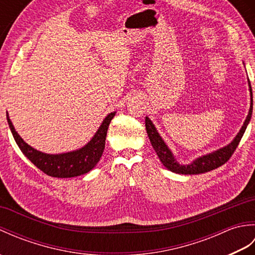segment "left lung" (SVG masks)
<instances>
[{"mask_svg": "<svg viewBox=\"0 0 255 255\" xmlns=\"http://www.w3.org/2000/svg\"><path fill=\"white\" fill-rule=\"evenodd\" d=\"M249 88H250V95H251V105L250 110H249V114L247 116V119L245 121V124L241 127L240 131L238 132L236 138L232 140V141L227 144L226 147L220 148L218 150L214 151L209 154L202 155L194 160L192 163L189 164H180L176 161L175 156L173 155L172 151L167 148V145L163 141V139L161 138L158 130H156L154 125L152 122L150 121L149 117H145V129H147L148 137L150 139V142L152 144L154 151L158 154L160 161L163 163V165L166 167L167 170H170L174 173H178V174H200V173L209 172L211 170L217 169V167L225 164L227 161H228L231 155L234 154L236 151L238 144H239L240 140L245 133L247 126L249 122H250L251 116H252V110H253V96H252V88L250 84V81H249Z\"/></svg>", "mask_w": 255, "mask_h": 255, "instance_id": "obj_1", "label": "left lung"}]
</instances>
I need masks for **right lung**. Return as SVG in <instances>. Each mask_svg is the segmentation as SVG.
Segmentation results:
<instances>
[{"mask_svg": "<svg viewBox=\"0 0 255 255\" xmlns=\"http://www.w3.org/2000/svg\"><path fill=\"white\" fill-rule=\"evenodd\" d=\"M116 112L108 114L103 121L100 128L97 129L94 137L81 149L70 151L67 153L48 154L38 151L27 144L15 130L12 122L6 113V118L10 131L13 133L16 143L20 151L25 154L32 164L45 174L52 177H74L90 172L100 161L105 148V140L107 129Z\"/></svg>", "mask_w": 255, "mask_h": 255, "instance_id": "right-lung-1", "label": "right lung"}]
</instances>
